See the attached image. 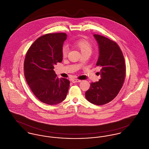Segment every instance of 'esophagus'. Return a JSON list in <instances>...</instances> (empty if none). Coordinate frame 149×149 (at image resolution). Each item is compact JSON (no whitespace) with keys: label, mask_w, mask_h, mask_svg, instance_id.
Here are the masks:
<instances>
[{"label":"esophagus","mask_w":149,"mask_h":149,"mask_svg":"<svg viewBox=\"0 0 149 149\" xmlns=\"http://www.w3.org/2000/svg\"><path fill=\"white\" fill-rule=\"evenodd\" d=\"M81 80L78 79H72L71 80V81L72 83H78V82H80Z\"/></svg>","instance_id":"1"}]
</instances>
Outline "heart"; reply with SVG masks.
I'll use <instances>...</instances> for the list:
<instances>
[{"label":"heart","instance_id":"heart-1","mask_svg":"<svg viewBox=\"0 0 149 149\" xmlns=\"http://www.w3.org/2000/svg\"><path fill=\"white\" fill-rule=\"evenodd\" d=\"M74 45L77 47L82 54L87 52L91 53L92 50V45L87 40L84 38H81L76 40L73 43ZM68 53V48L66 46H63L62 49V55L63 57L67 56Z\"/></svg>","mask_w":149,"mask_h":149}]
</instances>
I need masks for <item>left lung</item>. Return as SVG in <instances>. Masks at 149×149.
Here are the masks:
<instances>
[{
	"instance_id": "8db88e82",
	"label": "left lung",
	"mask_w": 149,
	"mask_h": 149,
	"mask_svg": "<svg viewBox=\"0 0 149 149\" xmlns=\"http://www.w3.org/2000/svg\"><path fill=\"white\" fill-rule=\"evenodd\" d=\"M93 36L99 47L96 66L102 68L101 79L91 83L85 96L92 104L101 105L111 102L118 95L124 82L126 68L123 52L115 41L99 34Z\"/></svg>"
}]
</instances>
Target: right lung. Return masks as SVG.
<instances>
[{"mask_svg": "<svg viewBox=\"0 0 149 149\" xmlns=\"http://www.w3.org/2000/svg\"><path fill=\"white\" fill-rule=\"evenodd\" d=\"M66 38L65 33L43 35L30 46L25 58L26 81L36 97L48 105L63 101L69 90L70 81L59 79L53 70L54 65L62 61V49Z\"/></svg>", "mask_w": 149, "mask_h": 149, "instance_id": "add662e5", "label": "right lung"}]
</instances>
